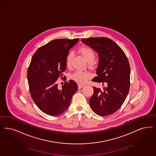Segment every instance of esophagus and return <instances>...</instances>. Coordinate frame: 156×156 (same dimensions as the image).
I'll list each match as a JSON object with an SVG mask.
<instances>
[{
  "instance_id": "34e87169",
  "label": "esophagus",
  "mask_w": 156,
  "mask_h": 156,
  "mask_svg": "<svg viewBox=\"0 0 156 156\" xmlns=\"http://www.w3.org/2000/svg\"><path fill=\"white\" fill-rule=\"evenodd\" d=\"M78 89H81V88H82L83 86H84V85H83V84H78Z\"/></svg>"
}]
</instances>
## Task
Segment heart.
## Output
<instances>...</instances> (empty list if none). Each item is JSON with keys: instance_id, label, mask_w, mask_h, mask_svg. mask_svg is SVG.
<instances>
[{"instance_id": "obj_1", "label": "heart", "mask_w": 156, "mask_h": 156, "mask_svg": "<svg viewBox=\"0 0 156 156\" xmlns=\"http://www.w3.org/2000/svg\"><path fill=\"white\" fill-rule=\"evenodd\" d=\"M78 51L83 56L89 63L90 68L96 67L97 63L94 60L96 57V52L93 49L87 46H82L78 49ZM73 56V53L70 52L67 55L66 59V65L68 68L71 66V60ZM91 77V74L87 71H83L77 70L74 72L72 75V79L80 84H83L86 83L87 80Z\"/></svg>"}]
</instances>
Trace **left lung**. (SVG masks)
Wrapping results in <instances>:
<instances>
[{"label":"left lung","instance_id":"obj_1","mask_svg":"<svg viewBox=\"0 0 156 156\" xmlns=\"http://www.w3.org/2000/svg\"><path fill=\"white\" fill-rule=\"evenodd\" d=\"M81 41L99 56L97 76L91 81L102 84L103 89L93 87L89 103L94 113L101 116L116 112L124 102L130 86V66L123 51L107 37L83 38Z\"/></svg>","mask_w":156,"mask_h":156}]
</instances>
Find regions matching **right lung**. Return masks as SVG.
<instances>
[{"mask_svg": "<svg viewBox=\"0 0 156 156\" xmlns=\"http://www.w3.org/2000/svg\"><path fill=\"white\" fill-rule=\"evenodd\" d=\"M78 40H54L40 47L33 55L27 73L29 91L38 108L48 115L63 113L69 107L72 96L78 89L73 80L66 82L62 89H59L56 81L59 78L63 79L66 57Z\"/></svg>", "mask_w": 156, "mask_h": 156, "instance_id": "obj_1", "label": "right lung"}]
</instances>
